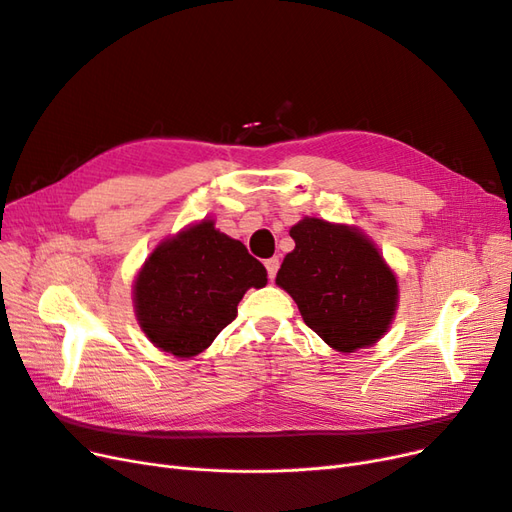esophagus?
<instances>
[{"instance_id":"esophagus-1","label":"esophagus","mask_w":512,"mask_h":512,"mask_svg":"<svg viewBox=\"0 0 512 512\" xmlns=\"http://www.w3.org/2000/svg\"><path fill=\"white\" fill-rule=\"evenodd\" d=\"M265 267H267V273H269V280L273 282L275 275H277V269H280V258L265 260Z\"/></svg>"}]
</instances>
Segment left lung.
<instances>
[{
  "mask_svg": "<svg viewBox=\"0 0 512 512\" xmlns=\"http://www.w3.org/2000/svg\"><path fill=\"white\" fill-rule=\"evenodd\" d=\"M275 284L297 303L303 322L337 352L374 346L391 329L397 275L365 232L348 224L303 218L290 228Z\"/></svg>",
  "mask_w": 512,
  "mask_h": 512,
  "instance_id": "obj_1",
  "label": "left lung"
}]
</instances>
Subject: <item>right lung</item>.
Returning <instances> with one entry per match:
<instances>
[{
    "label": "right lung",
    "instance_id": "1",
    "mask_svg": "<svg viewBox=\"0 0 512 512\" xmlns=\"http://www.w3.org/2000/svg\"><path fill=\"white\" fill-rule=\"evenodd\" d=\"M265 284L262 262L205 218L160 241L143 262L132 286L134 314L153 346L190 359L237 318L243 294Z\"/></svg>",
    "mask_w": 512,
    "mask_h": 512
}]
</instances>
